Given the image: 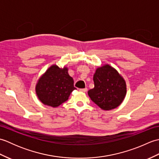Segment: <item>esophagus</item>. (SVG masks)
Instances as JSON below:
<instances>
[{"label":"esophagus","mask_w":159,"mask_h":159,"mask_svg":"<svg viewBox=\"0 0 159 159\" xmlns=\"http://www.w3.org/2000/svg\"><path fill=\"white\" fill-rule=\"evenodd\" d=\"M80 92H85L87 91V88H83V89H80Z\"/></svg>","instance_id":"34e87169"}]
</instances>
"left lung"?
I'll return each instance as SVG.
<instances>
[{"mask_svg":"<svg viewBox=\"0 0 159 159\" xmlns=\"http://www.w3.org/2000/svg\"><path fill=\"white\" fill-rule=\"evenodd\" d=\"M94 88L88 91L91 100L103 110L116 109L126 93V83L109 65L98 68L93 75Z\"/></svg>","mask_w":159,"mask_h":159,"instance_id":"1","label":"left lung"}]
</instances>
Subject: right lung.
Here are the masks:
<instances>
[{"label":"right lung","mask_w":159,"mask_h":159,"mask_svg":"<svg viewBox=\"0 0 159 159\" xmlns=\"http://www.w3.org/2000/svg\"><path fill=\"white\" fill-rule=\"evenodd\" d=\"M36 93L42 102L52 107H59L68 99L71 92L76 89L74 80L67 69L52 66L39 79Z\"/></svg>","instance_id":"add662e5"}]
</instances>
